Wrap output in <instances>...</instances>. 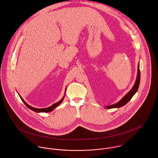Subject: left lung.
<instances>
[{
  "instance_id": "8db88e82",
  "label": "left lung",
  "mask_w": 158,
  "mask_h": 158,
  "mask_svg": "<svg viewBox=\"0 0 158 158\" xmlns=\"http://www.w3.org/2000/svg\"><path fill=\"white\" fill-rule=\"evenodd\" d=\"M140 69H139V63L138 64L137 66V78L135 80V83L132 88V89L130 90L119 102L117 103L113 104L109 106H106L105 108L106 109H112V108H118L123 106L125 105H126L133 97V95L137 92L138 90L139 84H140Z\"/></svg>"
}]
</instances>
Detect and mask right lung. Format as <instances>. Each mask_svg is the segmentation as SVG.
<instances>
[{"label":"right lung","instance_id":"right-lung-1","mask_svg":"<svg viewBox=\"0 0 158 158\" xmlns=\"http://www.w3.org/2000/svg\"><path fill=\"white\" fill-rule=\"evenodd\" d=\"M66 89H65V93H66ZM19 95L20 98H21L22 101L24 103V104H25L29 109H30L31 110H32V111H35V112H36V113H49V112L52 111L55 108H56L58 106H59V105L62 103V102L63 101V100H64V98L65 94H64L63 97L59 102H58L57 103H54V104L52 105V106H49V107H48V108H36L32 107V106H30L29 105H28V104L23 100V99L22 98V97H21L19 94Z\"/></svg>","mask_w":158,"mask_h":158}]
</instances>
